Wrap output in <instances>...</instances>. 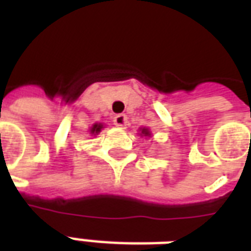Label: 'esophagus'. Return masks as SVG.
<instances>
[{
  "instance_id": "34e87169",
  "label": "esophagus",
  "mask_w": 251,
  "mask_h": 251,
  "mask_svg": "<svg viewBox=\"0 0 251 251\" xmlns=\"http://www.w3.org/2000/svg\"><path fill=\"white\" fill-rule=\"evenodd\" d=\"M114 125L118 126V127H125L126 124H127V117L125 114H117L113 120Z\"/></svg>"
}]
</instances>
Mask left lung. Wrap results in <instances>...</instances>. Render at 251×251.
<instances>
[{
  "label": "left lung",
  "instance_id": "1",
  "mask_svg": "<svg viewBox=\"0 0 251 251\" xmlns=\"http://www.w3.org/2000/svg\"><path fill=\"white\" fill-rule=\"evenodd\" d=\"M141 131H142V133H141L142 137H150V135H151V133H150V130L146 129V127H142Z\"/></svg>",
  "mask_w": 251,
  "mask_h": 251
}]
</instances>
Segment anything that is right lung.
I'll list each match as a JSON object with an SVG mask.
<instances>
[{
	"label": "right lung",
	"instance_id": "1",
	"mask_svg": "<svg viewBox=\"0 0 251 251\" xmlns=\"http://www.w3.org/2000/svg\"><path fill=\"white\" fill-rule=\"evenodd\" d=\"M101 129H102V124H95V125L91 127L90 133L94 134V135H96V134L101 131Z\"/></svg>",
	"mask_w": 251,
	"mask_h": 251
}]
</instances>
